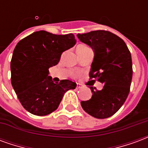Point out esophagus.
Instances as JSON below:
<instances>
[{
    "label": "esophagus",
    "mask_w": 148,
    "mask_h": 148,
    "mask_svg": "<svg viewBox=\"0 0 148 148\" xmlns=\"http://www.w3.org/2000/svg\"><path fill=\"white\" fill-rule=\"evenodd\" d=\"M82 87H83V86H82V84L77 83V86H76V88H77V89H81V88H82Z\"/></svg>",
    "instance_id": "obj_1"
}]
</instances>
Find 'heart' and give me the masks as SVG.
Instances as JSON below:
<instances>
[{
    "instance_id": "1",
    "label": "heart",
    "mask_w": 148,
    "mask_h": 148,
    "mask_svg": "<svg viewBox=\"0 0 148 148\" xmlns=\"http://www.w3.org/2000/svg\"><path fill=\"white\" fill-rule=\"evenodd\" d=\"M79 46H84V45H79ZM77 47H78V46H77Z\"/></svg>"
}]
</instances>
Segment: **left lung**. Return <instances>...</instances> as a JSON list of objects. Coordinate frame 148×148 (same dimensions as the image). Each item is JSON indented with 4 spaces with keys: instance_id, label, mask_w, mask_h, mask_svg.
<instances>
[{
    "instance_id": "obj_1",
    "label": "left lung",
    "mask_w": 148,
    "mask_h": 148,
    "mask_svg": "<svg viewBox=\"0 0 148 148\" xmlns=\"http://www.w3.org/2000/svg\"><path fill=\"white\" fill-rule=\"evenodd\" d=\"M77 36L94 51L90 78L104 85L101 90L90 87L92 97L81 101V106L93 117H110L121 109L130 91L132 78L130 51L123 39L108 31H93Z\"/></svg>"
}]
</instances>
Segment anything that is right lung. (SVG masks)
<instances>
[{
    "mask_svg": "<svg viewBox=\"0 0 148 148\" xmlns=\"http://www.w3.org/2000/svg\"><path fill=\"white\" fill-rule=\"evenodd\" d=\"M73 34L55 35L46 31L31 34L18 42L11 60V82L18 99L32 114L46 116L58 109L64 93L74 90L72 81L54 82L49 68L58 63L62 52L73 47Z\"/></svg>",
    "mask_w": 148,
    "mask_h": 148,
    "instance_id": "right-lung-1",
    "label": "right lung"
}]
</instances>
